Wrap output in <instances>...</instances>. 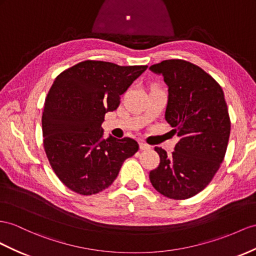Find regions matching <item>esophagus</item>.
<instances>
[{
  "instance_id": "obj_1",
  "label": "esophagus",
  "mask_w": 256,
  "mask_h": 256,
  "mask_svg": "<svg viewBox=\"0 0 256 256\" xmlns=\"http://www.w3.org/2000/svg\"><path fill=\"white\" fill-rule=\"evenodd\" d=\"M140 150H149L150 146L147 145V144H145V142H140Z\"/></svg>"
}]
</instances>
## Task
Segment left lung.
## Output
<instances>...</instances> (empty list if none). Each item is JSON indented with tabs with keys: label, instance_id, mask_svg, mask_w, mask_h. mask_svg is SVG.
<instances>
[{
	"label": "left lung",
	"instance_id": "obj_1",
	"mask_svg": "<svg viewBox=\"0 0 256 256\" xmlns=\"http://www.w3.org/2000/svg\"><path fill=\"white\" fill-rule=\"evenodd\" d=\"M150 70L168 84L166 120L180 142L171 154L154 147L160 164L149 178L161 194L185 200L210 184L224 160L230 134L224 92L204 70L186 60H163Z\"/></svg>",
	"mask_w": 256,
	"mask_h": 256
}]
</instances>
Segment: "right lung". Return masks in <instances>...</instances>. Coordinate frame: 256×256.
Returning a JSON list of instances; mask_svg holds the SVG:
<instances>
[{
    "label": "right lung",
    "mask_w": 256,
    "mask_h": 256,
    "mask_svg": "<svg viewBox=\"0 0 256 256\" xmlns=\"http://www.w3.org/2000/svg\"><path fill=\"white\" fill-rule=\"evenodd\" d=\"M147 68L84 60L55 78L43 108V146L53 171L70 190L90 196L108 188L124 160L138 150L130 137L104 138L102 123Z\"/></svg>",
    "instance_id": "1"
}]
</instances>
